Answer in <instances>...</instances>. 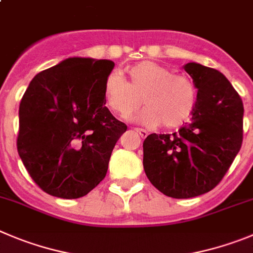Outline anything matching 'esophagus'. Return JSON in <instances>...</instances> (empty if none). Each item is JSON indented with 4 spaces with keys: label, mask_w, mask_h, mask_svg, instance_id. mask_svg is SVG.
Wrapping results in <instances>:
<instances>
[{
    "label": "esophagus",
    "mask_w": 253,
    "mask_h": 253,
    "mask_svg": "<svg viewBox=\"0 0 253 253\" xmlns=\"http://www.w3.org/2000/svg\"><path fill=\"white\" fill-rule=\"evenodd\" d=\"M134 130H135L136 133H139V135L142 136V138H145V136L148 135V131L145 130V129H142V128H134Z\"/></svg>",
    "instance_id": "34e87169"
}]
</instances>
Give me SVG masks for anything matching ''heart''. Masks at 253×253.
I'll list each match as a JSON object with an SVG mask.
<instances>
[{"label":"heart","instance_id":"heart-1","mask_svg":"<svg viewBox=\"0 0 253 253\" xmlns=\"http://www.w3.org/2000/svg\"><path fill=\"white\" fill-rule=\"evenodd\" d=\"M129 81L118 73L106 76L105 101L123 119H130L143 101L148 108L140 119L148 125L173 129L191 117L196 101L194 87L187 76L170 74L153 61H142L126 70ZM143 100H141V98Z\"/></svg>","mask_w":253,"mask_h":253}]
</instances>
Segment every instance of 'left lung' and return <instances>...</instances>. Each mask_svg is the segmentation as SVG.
I'll return each instance as SVG.
<instances>
[{
  "mask_svg": "<svg viewBox=\"0 0 253 253\" xmlns=\"http://www.w3.org/2000/svg\"><path fill=\"white\" fill-rule=\"evenodd\" d=\"M184 70L198 89L191 120L173 134H150L143 166L155 188L172 198H192L222 180L243 140V104L218 70L189 62Z\"/></svg>",
  "mask_w": 253,
  "mask_h": 253,
  "instance_id": "8db88e82",
  "label": "left lung"
}]
</instances>
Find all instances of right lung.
Here are the masks:
<instances>
[{
	"instance_id": "1",
	"label": "right lung",
	"mask_w": 253,
	"mask_h": 253,
	"mask_svg": "<svg viewBox=\"0 0 253 253\" xmlns=\"http://www.w3.org/2000/svg\"><path fill=\"white\" fill-rule=\"evenodd\" d=\"M111 60L70 57L37 74L21 99L17 152L43 192L84 197L105 178L128 126L105 106Z\"/></svg>"
}]
</instances>
